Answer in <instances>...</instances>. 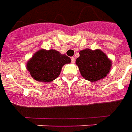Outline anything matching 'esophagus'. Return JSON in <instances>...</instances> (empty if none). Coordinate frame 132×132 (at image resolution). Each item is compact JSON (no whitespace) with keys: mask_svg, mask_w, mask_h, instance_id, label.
Listing matches in <instances>:
<instances>
[{"mask_svg":"<svg viewBox=\"0 0 132 132\" xmlns=\"http://www.w3.org/2000/svg\"><path fill=\"white\" fill-rule=\"evenodd\" d=\"M71 63H75V61H76V60H75V58L74 57H71Z\"/></svg>","mask_w":132,"mask_h":132,"instance_id":"1","label":"esophagus"}]
</instances>
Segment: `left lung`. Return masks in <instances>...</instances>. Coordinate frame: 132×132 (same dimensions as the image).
I'll return each instance as SVG.
<instances>
[{
	"label": "left lung",
	"mask_w": 132,
	"mask_h": 132,
	"mask_svg": "<svg viewBox=\"0 0 132 132\" xmlns=\"http://www.w3.org/2000/svg\"><path fill=\"white\" fill-rule=\"evenodd\" d=\"M76 61L80 74L86 80L95 82L107 76L112 66V61L100 49H83Z\"/></svg>",
	"instance_id": "left-lung-1"
}]
</instances>
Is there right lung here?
Instances as JSON below:
<instances>
[{"mask_svg":"<svg viewBox=\"0 0 132 132\" xmlns=\"http://www.w3.org/2000/svg\"><path fill=\"white\" fill-rule=\"evenodd\" d=\"M71 63L66 54L54 49H40L27 61V69L31 76L39 82H51L59 76L63 65Z\"/></svg>","mask_w":132,"mask_h":132,"instance_id":"add662e5","label":"right lung"}]
</instances>
